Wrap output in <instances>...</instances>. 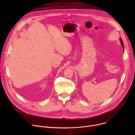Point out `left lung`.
I'll use <instances>...</instances> for the list:
<instances>
[{
  "label": "left lung",
  "instance_id": "1",
  "mask_svg": "<svg viewBox=\"0 0 135 135\" xmlns=\"http://www.w3.org/2000/svg\"><path fill=\"white\" fill-rule=\"evenodd\" d=\"M120 42H121V44L122 45V48H123V50H124V44H123V41L121 39V38H120ZM124 52V51H123Z\"/></svg>",
  "mask_w": 135,
  "mask_h": 135
}]
</instances>
